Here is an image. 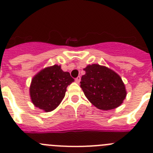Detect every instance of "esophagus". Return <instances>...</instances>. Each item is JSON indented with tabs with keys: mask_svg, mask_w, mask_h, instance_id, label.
Returning a JSON list of instances; mask_svg holds the SVG:
<instances>
[{
	"mask_svg": "<svg viewBox=\"0 0 153 153\" xmlns=\"http://www.w3.org/2000/svg\"><path fill=\"white\" fill-rule=\"evenodd\" d=\"M80 81H81V78H80V76H78V77H77L76 78H75V82H76V83H79V82H80Z\"/></svg>",
	"mask_w": 153,
	"mask_h": 153,
	"instance_id": "obj_1",
	"label": "esophagus"
}]
</instances>
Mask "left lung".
I'll return each mask as SVG.
<instances>
[{"mask_svg":"<svg viewBox=\"0 0 153 153\" xmlns=\"http://www.w3.org/2000/svg\"><path fill=\"white\" fill-rule=\"evenodd\" d=\"M84 70L81 88L93 105L107 111L123 104L127 92L122 78L115 71L99 64L88 65Z\"/></svg>","mask_w":153,"mask_h":153,"instance_id":"left-lung-1","label":"left lung"}]
</instances>
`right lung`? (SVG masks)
Wrapping results in <instances>:
<instances>
[{"mask_svg":"<svg viewBox=\"0 0 153 153\" xmlns=\"http://www.w3.org/2000/svg\"><path fill=\"white\" fill-rule=\"evenodd\" d=\"M69 72L61 65L45 68L33 77L29 92L34 105L45 112L58 107L65 95L68 85L74 82Z\"/></svg>","mask_w":153,"mask_h":153,"instance_id":"obj_1","label":"right lung"}]
</instances>
